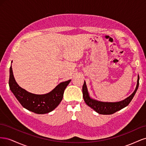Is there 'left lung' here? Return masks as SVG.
<instances>
[{
	"instance_id": "8db88e82",
	"label": "left lung",
	"mask_w": 146,
	"mask_h": 146,
	"mask_svg": "<svg viewBox=\"0 0 146 146\" xmlns=\"http://www.w3.org/2000/svg\"><path fill=\"white\" fill-rule=\"evenodd\" d=\"M139 80V76H138V80H137L136 89L131 95L123 100L118 102H100L91 99L89 96V93H88L85 81L84 82L82 87L83 98L86 105L95 110L97 113L100 114H111L127 107L130 104L138 88Z\"/></svg>"
}]
</instances>
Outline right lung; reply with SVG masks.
I'll return each mask as SVG.
<instances>
[{
	"instance_id": "right-lung-1",
	"label": "right lung",
	"mask_w": 146,
	"mask_h": 146,
	"mask_svg": "<svg viewBox=\"0 0 146 146\" xmlns=\"http://www.w3.org/2000/svg\"><path fill=\"white\" fill-rule=\"evenodd\" d=\"M70 80L61 82L51 92L46 94H34L18 85L15 80L11 66L10 68L9 86L11 91L23 107L36 114H46L53 111L63 99L64 90Z\"/></svg>"
}]
</instances>
